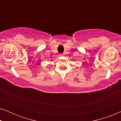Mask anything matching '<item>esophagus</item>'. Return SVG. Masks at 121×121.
Here are the masks:
<instances>
[{"label":"esophagus","instance_id":"1","mask_svg":"<svg viewBox=\"0 0 121 121\" xmlns=\"http://www.w3.org/2000/svg\"><path fill=\"white\" fill-rule=\"evenodd\" d=\"M63 56V54H59V56Z\"/></svg>","mask_w":121,"mask_h":121}]
</instances>
